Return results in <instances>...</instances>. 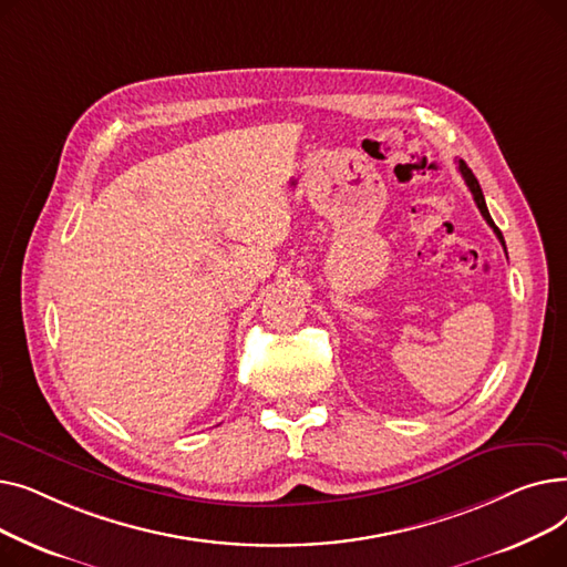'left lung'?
<instances>
[{"mask_svg":"<svg viewBox=\"0 0 567 567\" xmlns=\"http://www.w3.org/2000/svg\"><path fill=\"white\" fill-rule=\"evenodd\" d=\"M457 165H460V172H462V176H464V182H466V186H468V190H471V195H473V199H475V204H478V208H481V214H483V218L487 220V225L496 231V236H498V241L503 244V248H505V241H503V234L498 231V227L494 225V220H492V216H489V212H487V204H485V195H483V190H481V184H478V178L473 176V172L468 169V165L464 163V161H457Z\"/></svg>","mask_w":567,"mask_h":567,"instance_id":"left-lung-1","label":"left lung"}]
</instances>
